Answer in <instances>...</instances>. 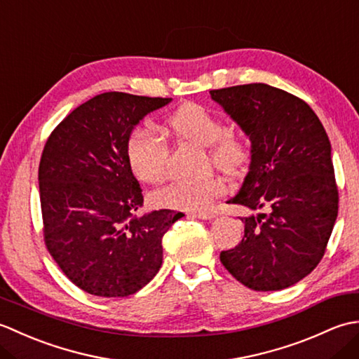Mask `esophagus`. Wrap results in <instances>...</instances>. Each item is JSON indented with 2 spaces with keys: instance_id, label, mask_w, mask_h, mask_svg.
I'll use <instances>...</instances> for the list:
<instances>
[{
  "instance_id": "1",
  "label": "esophagus",
  "mask_w": 359,
  "mask_h": 359,
  "mask_svg": "<svg viewBox=\"0 0 359 359\" xmlns=\"http://www.w3.org/2000/svg\"><path fill=\"white\" fill-rule=\"evenodd\" d=\"M191 216L197 217V219H202V220H210V219L215 217L216 215H215V212H211V211H194V212H191Z\"/></svg>"
}]
</instances>
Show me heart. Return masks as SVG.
Here are the masks:
<instances>
[{"instance_id": "1", "label": "heart", "mask_w": 359, "mask_h": 359, "mask_svg": "<svg viewBox=\"0 0 359 359\" xmlns=\"http://www.w3.org/2000/svg\"><path fill=\"white\" fill-rule=\"evenodd\" d=\"M168 128L182 140L210 147L212 162L225 172H233L247 160V143L241 135L226 131L224 121L201 104H185L168 118ZM129 165L137 177L148 184H158L166 177L168 144L162 137L148 128H135L126 143ZM224 193L217 177L199 180H175L157 189L152 202L158 207L174 210H202L208 207L212 197Z\"/></svg>"}]
</instances>
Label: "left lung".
I'll list each match as a JSON object with an SVG mask.
<instances>
[{"label":"left lung","instance_id":"8db88e82","mask_svg":"<svg viewBox=\"0 0 359 359\" xmlns=\"http://www.w3.org/2000/svg\"><path fill=\"white\" fill-rule=\"evenodd\" d=\"M251 142L250 166L228 203L250 211L238 247L220 262L241 284L276 292L321 261L338 216L332 144L310 106L264 83L210 90Z\"/></svg>","mask_w":359,"mask_h":359}]
</instances>
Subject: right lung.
<instances>
[{"mask_svg":"<svg viewBox=\"0 0 359 359\" xmlns=\"http://www.w3.org/2000/svg\"><path fill=\"white\" fill-rule=\"evenodd\" d=\"M172 98L104 93L75 108L46 142L38 182L44 242L79 288L134 294L163 261L162 238L184 212L143 207L126 154L128 137Z\"/></svg>","mask_w":359,"mask_h":359,"instance_id":"right-lung-1","label":"right lung"}]
</instances>
